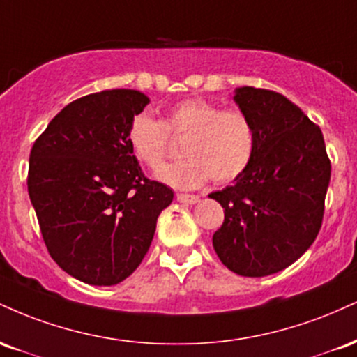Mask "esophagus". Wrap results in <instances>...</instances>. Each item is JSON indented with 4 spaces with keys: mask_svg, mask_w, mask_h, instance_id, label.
Wrapping results in <instances>:
<instances>
[{
    "mask_svg": "<svg viewBox=\"0 0 357 357\" xmlns=\"http://www.w3.org/2000/svg\"><path fill=\"white\" fill-rule=\"evenodd\" d=\"M176 199H178L179 203H184V204H195L199 202V196L198 195H186V192H178V195H176Z\"/></svg>",
    "mask_w": 357,
    "mask_h": 357,
    "instance_id": "1",
    "label": "esophagus"
}]
</instances>
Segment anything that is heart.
Listing matches in <instances>:
<instances>
[{"label":"heart","mask_w":357,"mask_h":357,"mask_svg":"<svg viewBox=\"0 0 357 357\" xmlns=\"http://www.w3.org/2000/svg\"><path fill=\"white\" fill-rule=\"evenodd\" d=\"M169 136H186L181 147L186 158L162 167L158 179L181 190L202 186L208 178L230 183L245 173L255 153V127L247 114L204 99L176 102L162 121L136 114L127 129V144L134 159L158 171L169 151Z\"/></svg>","instance_id":"b5f03b06"}]
</instances>
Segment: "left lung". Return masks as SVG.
Segmentation results:
<instances>
[{
  "label": "left lung",
  "instance_id": "obj_1",
  "mask_svg": "<svg viewBox=\"0 0 357 357\" xmlns=\"http://www.w3.org/2000/svg\"><path fill=\"white\" fill-rule=\"evenodd\" d=\"M235 100L255 127V153L231 186L210 195L225 208L213 247L231 272L265 277L292 265L314 243L331 161L319 126L282 93L241 87Z\"/></svg>",
  "mask_w": 357,
  "mask_h": 357
}]
</instances>
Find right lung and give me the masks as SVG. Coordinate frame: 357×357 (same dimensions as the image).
<instances>
[{
    "label": "right lung",
    "instance_id": "1",
    "mask_svg": "<svg viewBox=\"0 0 357 357\" xmlns=\"http://www.w3.org/2000/svg\"><path fill=\"white\" fill-rule=\"evenodd\" d=\"M149 99L116 89L70 102L30 153L28 195L45 247L68 275L116 285L141 265L173 190L146 178L127 144Z\"/></svg>",
    "mask_w": 357,
    "mask_h": 357
}]
</instances>
